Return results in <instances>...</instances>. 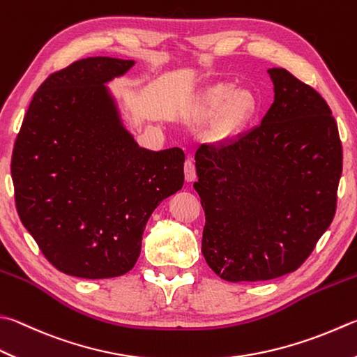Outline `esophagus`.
Here are the masks:
<instances>
[{"mask_svg": "<svg viewBox=\"0 0 357 357\" xmlns=\"http://www.w3.org/2000/svg\"><path fill=\"white\" fill-rule=\"evenodd\" d=\"M185 178H186V181H194L196 180V166H194V163H192V160H190L188 158L186 161H185Z\"/></svg>", "mask_w": 357, "mask_h": 357, "instance_id": "34e87169", "label": "esophagus"}]
</instances>
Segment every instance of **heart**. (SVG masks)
I'll return each mask as SVG.
<instances>
[{
    "mask_svg": "<svg viewBox=\"0 0 357 357\" xmlns=\"http://www.w3.org/2000/svg\"><path fill=\"white\" fill-rule=\"evenodd\" d=\"M233 98V90L228 85H216L208 90L204 96H202L197 104L194 105L192 116L199 123L210 119L214 113L220 110L228 100ZM248 113V105L244 98H234L227 110V119L228 123L233 126L241 124L245 119Z\"/></svg>",
    "mask_w": 357,
    "mask_h": 357,
    "instance_id": "1",
    "label": "heart"
}]
</instances>
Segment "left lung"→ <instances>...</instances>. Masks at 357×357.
<instances>
[{
    "mask_svg": "<svg viewBox=\"0 0 357 357\" xmlns=\"http://www.w3.org/2000/svg\"><path fill=\"white\" fill-rule=\"evenodd\" d=\"M267 73L275 99L261 124L196 152L202 253L214 273L233 283L297 271L337 205L342 143L331 109L287 70Z\"/></svg>",
    "mask_w": 357,
    "mask_h": 357,
    "instance_id": "left-lung-1",
    "label": "left lung"
}]
</instances>
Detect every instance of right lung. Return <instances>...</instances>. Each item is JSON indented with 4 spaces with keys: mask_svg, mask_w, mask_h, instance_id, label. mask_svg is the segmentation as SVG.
Listing matches in <instances>:
<instances>
[{
    "mask_svg": "<svg viewBox=\"0 0 357 357\" xmlns=\"http://www.w3.org/2000/svg\"><path fill=\"white\" fill-rule=\"evenodd\" d=\"M133 63L89 57L52 73L13 146L18 216L45 258L73 277L129 272L151 214L183 186V151L139 147L107 90Z\"/></svg>",
    "mask_w": 357,
    "mask_h": 357,
    "instance_id": "obj_1",
    "label": "right lung"
}]
</instances>
